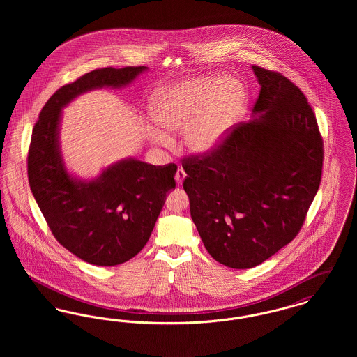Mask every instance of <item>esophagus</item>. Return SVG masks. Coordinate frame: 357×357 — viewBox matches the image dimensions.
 I'll list each match as a JSON object with an SVG mask.
<instances>
[{
  "label": "esophagus",
  "mask_w": 357,
  "mask_h": 357,
  "mask_svg": "<svg viewBox=\"0 0 357 357\" xmlns=\"http://www.w3.org/2000/svg\"><path fill=\"white\" fill-rule=\"evenodd\" d=\"M185 178H186V172H185V170H183L182 167H179V169L176 170V174H175V181H176V183H178V185H182V182H183Z\"/></svg>",
  "instance_id": "obj_1"
}]
</instances>
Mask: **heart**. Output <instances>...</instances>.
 <instances>
[{
	"instance_id": "b5f03b06",
	"label": "heart",
	"mask_w": 357,
	"mask_h": 357,
	"mask_svg": "<svg viewBox=\"0 0 357 357\" xmlns=\"http://www.w3.org/2000/svg\"><path fill=\"white\" fill-rule=\"evenodd\" d=\"M243 91L236 80L199 77L187 80L163 91L150 108L153 123L163 131L182 128L187 124L185 142L195 153H208L221 144L237 118ZM155 143H165L166 135L155 132Z\"/></svg>"
}]
</instances>
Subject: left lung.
<instances>
[{
	"label": "left lung",
	"mask_w": 357,
	"mask_h": 357,
	"mask_svg": "<svg viewBox=\"0 0 357 357\" xmlns=\"http://www.w3.org/2000/svg\"><path fill=\"white\" fill-rule=\"evenodd\" d=\"M252 68L261 85L255 119L182 159L204 248L233 269L255 268L296 238L323 174V137L303 91L280 72Z\"/></svg>",
	"instance_id": "1"
}]
</instances>
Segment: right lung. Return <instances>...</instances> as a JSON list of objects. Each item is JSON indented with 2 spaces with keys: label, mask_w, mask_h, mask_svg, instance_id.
Here are the masks:
<instances>
[{
  "label": "right lung",
  "mask_w": 357,
  "mask_h": 357,
  "mask_svg": "<svg viewBox=\"0 0 357 357\" xmlns=\"http://www.w3.org/2000/svg\"><path fill=\"white\" fill-rule=\"evenodd\" d=\"M147 67L95 69L59 88L43 107L28 151V179L53 237L72 255L98 266L119 265L147 243L176 165L121 160L83 182L69 175L59 150L61 108L80 93L130 84Z\"/></svg>",
  "instance_id": "add662e5"
}]
</instances>
